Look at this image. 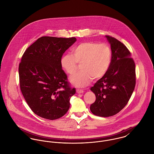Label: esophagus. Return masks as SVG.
<instances>
[{
    "instance_id": "obj_1",
    "label": "esophagus",
    "mask_w": 154,
    "mask_h": 154,
    "mask_svg": "<svg viewBox=\"0 0 154 154\" xmlns=\"http://www.w3.org/2000/svg\"><path fill=\"white\" fill-rule=\"evenodd\" d=\"M84 91L83 90H81V89H76V92L78 94H82V93H84Z\"/></svg>"
}]
</instances>
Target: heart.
<instances>
[{
  "label": "heart",
  "instance_id": "obj_1",
  "mask_svg": "<svg viewBox=\"0 0 154 154\" xmlns=\"http://www.w3.org/2000/svg\"><path fill=\"white\" fill-rule=\"evenodd\" d=\"M112 53L106 44L87 42L76 45L72 54H66L60 60L62 67L69 75L73 74L78 64L81 65V72L70 77V83L76 87H87L92 79L102 78L108 71L111 62Z\"/></svg>",
  "mask_w": 154,
  "mask_h": 154
}]
</instances>
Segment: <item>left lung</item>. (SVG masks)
I'll use <instances>...</instances> for the list:
<instances>
[{
	"label": "left lung",
	"instance_id": "obj_1",
	"mask_svg": "<svg viewBox=\"0 0 154 154\" xmlns=\"http://www.w3.org/2000/svg\"><path fill=\"white\" fill-rule=\"evenodd\" d=\"M112 53L110 67L91 88L96 96L91 111L100 117H110L122 110L131 97L136 84L135 64L127 47L117 39L106 35Z\"/></svg>",
	"mask_w": 154,
	"mask_h": 154
}]
</instances>
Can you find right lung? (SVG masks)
I'll return each mask as SVG.
<instances>
[{
  "label": "right lung",
  "instance_id": "right-lung-1",
  "mask_svg": "<svg viewBox=\"0 0 154 154\" xmlns=\"http://www.w3.org/2000/svg\"><path fill=\"white\" fill-rule=\"evenodd\" d=\"M76 41L75 37H42L25 51L19 65L22 95L31 110L48 120L63 116L76 92L67 81L60 60Z\"/></svg>",
  "mask_w": 154,
  "mask_h": 154
}]
</instances>
